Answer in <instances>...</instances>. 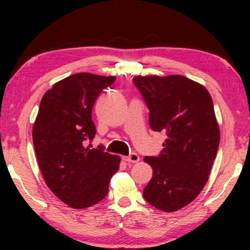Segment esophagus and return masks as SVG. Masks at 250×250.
<instances>
[{
  "label": "esophagus",
  "instance_id": "1",
  "mask_svg": "<svg viewBox=\"0 0 250 250\" xmlns=\"http://www.w3.org/2000/svg\"><path fill=\"white\" fill-rule=\"evenodd\" d=\"M124 160L127 163H138L140 160V157L139 155H136V153H131L129 156L124 157Z\"/></svg>",
  "mask_w": 250,
  "mask_h": 250
}]
</instances>
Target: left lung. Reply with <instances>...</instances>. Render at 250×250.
I'll return each instance as SVG.
<instances>
[{
  "label": "left lung",
  "mask_w": 250,
  "mask_h": 250,
  "mask_svg": "<svg viewBox=\"0 0 250 250\" xmlns=\"http://www.w3.org/2000/svg\"><path fill=\"white\" fill-rule=\"evenodd\" d=\"M135 86L148 105L149 124L166 135L158 157H145L152 177L143 198L172 213L204 189L220 145V127L207 88L181 75L136 76Z\"/></svg>",
  "instance_id": "left-lung-1"
}]
</instances>
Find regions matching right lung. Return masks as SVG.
Instances as JSON below:
<instances>
[{
  "label": "right lung",
  "instance_id": "obj_1",
  "mask_svg": "<svg viewBox=\"0 0 250 250\" xmlns=\"http://www.w3.org/2000/svg\"><path fill=\"white\" fill-rule=\"evenodd\" d=\"M115 76L78 73L44 93L33 125V143L49 189L75 209L98 204L107 196L121 157L86 146L95 135L92 108Z\"/></svg>",
  "mask_w": 250,
  "mask_h": 250
}]
</instances>
